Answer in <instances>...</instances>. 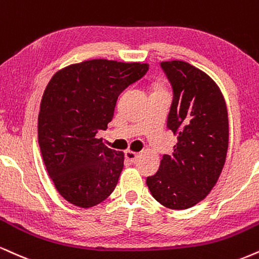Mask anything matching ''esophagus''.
Here are the masks:
<instances>
[{
    "label": "esophagus",
    "mask_w": 259,
    "mask_h": 259,
    "mask_svg": "<svg viewBox=\"0 0 259 259\" xmlns=\"http://www.w3.org/2000/svg\"><path fill=\"white\" fill-rule=\"evenodd\" d=\"M138 157H139V154L135 153V152H133V151H126L125 152V158L130 161V163H134V161H136Z\"/></svg>",
    "instance_id": "esophagus-1"
}]
</instances>
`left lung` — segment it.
Returning a JSON list of instances; mask_svg holds the SVG:
<instances>
[{"mask_svg":"<svg viewBox=\"0 0 259 259\" xmlns=\"http://www.w3.org/2000/svg\"><path fill=\"white\" fill-rule=\"evenodd\" d=\"M160 67L172 88L167 127L177 143L146 183L165 207L185 210L206 197L222 172L228 151V112L217 84L201 70L181 60L163 61Z\"/></svg>","mask_w":259,"mask_h":259,"instance_id":"obj_1","label":"left lung"}]
</instances>
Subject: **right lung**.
Instances as JSON below:
<instances>
[{"mask_svg": "<svg viewBox=\"0 0 259 259\" xmlns=\"http://www.w3.org/2000/svg\"><path fill=\"white\" fill-rule=\"evenodd\" d=\"M149 65L94 59L58 71L45 90L38 143L46 169L64 199L79 207L104 201L116 188L123 152L96 138L113 118L118 96Z\"/></svg>", "mask_w": 259, "mask_h": 259, "instance_id": "right-lung-1", "label": "right lung"}]
</instances>
